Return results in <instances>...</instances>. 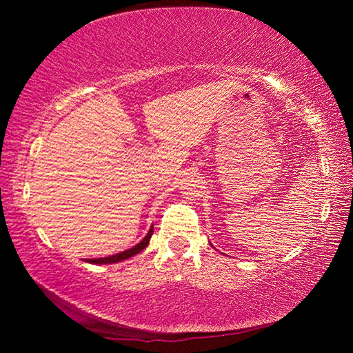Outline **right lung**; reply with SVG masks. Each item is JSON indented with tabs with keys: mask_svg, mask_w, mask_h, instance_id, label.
Listing matches in <instances>:
<instances>
[{
	"mask_svg": "<svg viewBox=\"0 0 353 353\" xmlns=\"http://www.w3.org/2000/svg\"><path fill=\"white\" fill-rule=\"evenodd\" d=\"M151 236H152V227H151V230L148 232V235L143 238V240L139 244H137V246H134L132 249H128V250H124V252H119V254L110 255V256H104V259H88L85 261L93 263V265H107V263L123 261V260L129 259V256H132V255H137L139 252H141V250L148 246V243H149V240H151Z\"/></svg>",
	"mask_w": 353,
	"mask_h": 353,
	"instance_id": "obj_1",
	"label": "right lung"
}]
</instances>
